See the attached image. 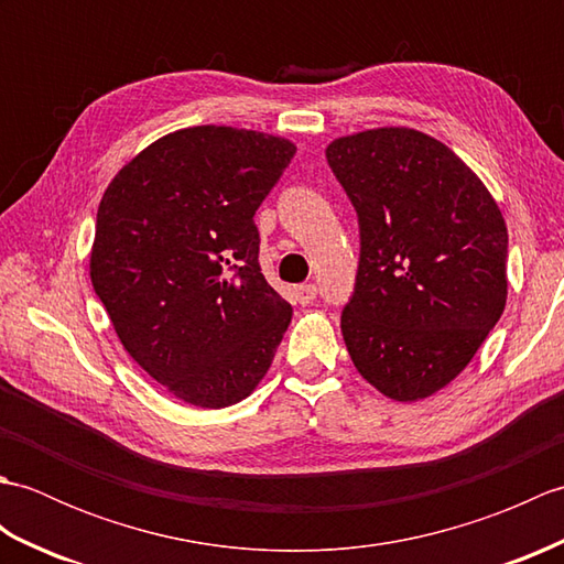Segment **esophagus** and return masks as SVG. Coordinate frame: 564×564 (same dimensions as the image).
Instances as JSON below:
<instances>
[{
	"label": "esophagus",
	"instance_id": "obj_1",
	"mask_svg": "<svg viewBox=\"0 0 564 564\" xmlns=\"http://www.w3.org/2000/svg\"><path fill=\"white\" fill-rule=\"evenodd\" d=\"M293 297H295L297 305H310L317 297V285H313V283L297 285V289L293 291Z\"/></svg>",
	"mask_w": 564,
	"mask_h": 564
}]
</instances>
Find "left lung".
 <instances>
[{
  "label": "left lung",
  "mask_w": 564,
  "mask_h": 564,
  "mask_svg": "<svg viewBox=\"0 0 564 564\" xmlns=\"http://www.w3.org/2000/svg\"><path fill=\"white\" fill-rule=\"evenodd\" d=\"M361 227L341 313L351 361L394 402L458 378L507 305V223L482 178L441 140L404 126L327 145Z\"/></svg>",
  "instance_id": "8db88e82"
}]
</instances>
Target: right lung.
Listing matches in <instances>:
<instances>
[{"label": "right lung", "mask_w": 564, "mask_h": 564, "mask_svg": "<svg viewBox=\"0 0 564 564\" xmlns=\"http://www.w3.org/2000/svg\"><path fill=\"white\" fill-rule=\"evenodd\" d=\"M295 150L259 130L182 128L104 191L91 285L123 349L176 400L237 404L271 368L293 307L259 269L254 213Z\"/></svg>", "instance_id": "right-lung-1"}]
</instances>
